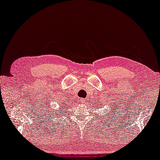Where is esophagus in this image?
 I'll return each mask as SVG.
<instances>
[{"label": "esophagus", "mask_w": 160, "mask_h": 160, "mask_svg": "<svg viewBox=\"0 0 160 160\" xmlns=\"http://www.w3.org/2000/svg\"><path fill=\"white\" fill-rule=\"evenodd\" d=\"M78 101H79L80 103H84V102H85V100L83 99V98H80V99L78 100Z\"/></svg>", "instance_id": "obj_1"}]
</instances>
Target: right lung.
Wrapping results in <instances>:
<instances>
[{"label": "right lung", "instance_id": "add662e5", "mask_svg": "<svg viewBox=\"0 0 160 160\" xmlns=\"http://www.w3.org/2000/svg\"><path fill=\"white\" fill-rule=\"evenodd\" d=\"M60 108H59L58 109H53L52 108H49V109L47 110V113H49L48 114V116H49V117H54V119H56V118H58L60 117L61 115L63 114V112H64V109H65V108H66V106H65V103H61L60 104ZM63 110V111H61V112H59L60 109Z\"/></svg>", "mask_w": 160, "mask_h": 160}]
</instances>
